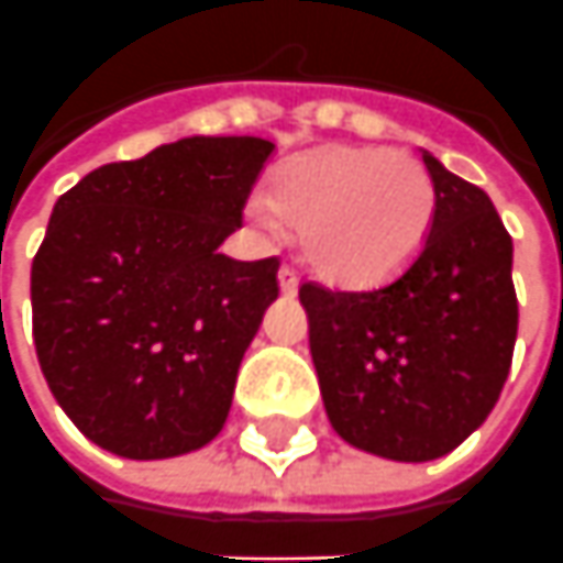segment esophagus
<instances>
[{"mask_svg": "<svg viewBox=\"0 0 563 563\" xmlns=\"http://www.w3.org/2000/svg\"><path fill=\"white\" fill-rule=\"evenodd\" d=\"M278 288H282L285 297H294L297 288H300V278H297V273L288 269V266H282V269H278Z\"/></svg>", "mask_w": 563, "mask_h": 563, "instance_id": "1", "label": "esophagus"}]
</instances>
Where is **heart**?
<instances>
[{"label": "heart", "mask_w": 563, "mask_h": 563, "mask_svg": "<svg viewBox=\"0 0 563 563\" xmlns=\"http://www.w3.org/2000/svg\"><path fill=\"white\" fill-rule=\"evenodd\" d=\"M254 223L297 227L306 263L336 285L405 269L429 235L435 186L420 162L379 146H319L282 162L247 208Z\"/></svg>", "instance_id": "obj_1"}]
</instances>
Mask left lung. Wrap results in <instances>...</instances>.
Masks as SVG:
<instances>
[{
    "label": "left lung",
    "instance_id": "8db88e82",
    "mask_svg": "<svg viewBox=\"0 0 563 563\" xmlns=\"http://www.w3.org/2000/svg\"><path fill=\"white\" fill-rule=\"evenodd\" d=\"M422 165L435 217L417 257L367 290L300 288L333 432L395 463L438 460L487 420L518 336L511 239L494 201L426 150Z\"/></svg>",
    "mask_w": 563,
    "mask_h": 563
}]
</instances>
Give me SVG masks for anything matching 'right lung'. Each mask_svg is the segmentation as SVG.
<instances>
[{"label":"right lung","mask_w":563,"mask_h":563,"mask_svg":"<svg viewBox=\"0 0 563 563\" xmlns=\"http://www.w3.org/2000/svg\"><path fill=\"white\" fill-rule=\"evenodd\" d=\"M273 153L263 137L196 134L91 170L54 205L30 275L33 340L97 448L168 460L223 429L278 260L217 247Z\"/></svg>","instance_id":"1"}]
</instances>
